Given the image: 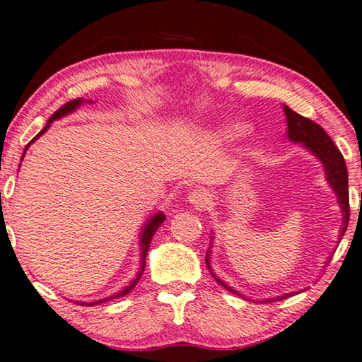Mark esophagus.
Masks as SVG:
<instances>
[{
	"label": "esophagus",
	"instance_id": "34e87169",
	"mask_svg": "<svg viewBox=\"0 0 362 362\" xmlns=\"http://www.w3.org/2000/svg\"><path fill=\"white\" fill-rule=\"evenodd\" d=\"M187 199H189V202L194 204L196 207H207L209 204H211L212 196L206 189H194L191 191L189 196H187Z\"/></svg>",
	"mask_w": 362,
	"mask_h": 362
}]
</instances>
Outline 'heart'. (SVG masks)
<instances>
[{
	"mask_svg": "<svg viewBox=\"0 0 362 362\" xmlns=\"http://www.w3.org/2000/svg\"><path fill=\"white\" fill-rule=\"evenodd\" d=\"M243 125H240V124H232V125H227V129L223 130V134L225 135H228V137H233V135H238V134H242L243 132Z\"/></svg>",
	"mask_w": 362,
	"mask_h": 362,
	"instance_id": "heart-1",
	"label": "heart"
}]
</instances>
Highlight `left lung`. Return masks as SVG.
<instances>
[{
	"label": "left lung",
	"instance_id": "1",
	"mask_svg": "<svg viewBox=\"0 0 362 362\" xmlns=\"http://www.w3.org/2000/svg\"><path fill=\"white\" fill-rule=\"evenodd\" d=\"M282 109H284L287 127H289V130H287L289 139L294 140V142H302L308 150L312 151V153H315L325 165V170H327V180L329 185H332L333 191L337 192L339 206L343 209L344 225H343L341 235H339V238H343L349 222V192H348V170H346V163H344L341 151L338 150V146L333 144V140L328 137V134L325 132L317 122H313V120L300 116V114H297L296 111H292L289 106H286V104H282ZM206 263H207V268H211V266H209V255L206 256ZM216 279L220 286H223L225 289L232 292V294L240 296L237 291L232 289V287H228L223 281H220L218 277H216ZM291 296H294V292H292V294L277 297V300H282V298H287ZM271 300H274V298H271ZM271 300H263V302H271Z\"/></svg>",
	"mask_w": 362,
	"mask_h": 362
}]
</instances>
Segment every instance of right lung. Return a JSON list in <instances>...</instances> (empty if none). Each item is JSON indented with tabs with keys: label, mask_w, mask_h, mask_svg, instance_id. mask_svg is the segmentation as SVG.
Returning a JSON list of instances; mask_svg holds the SVG:
<instances>
[{
	"label": "right lung",
	"mask_w": 362,
	"mask_h": 362,
	"mask_svg": "<svg viewBox=\"0 0 362 362\" xmlns=\"http://www.w3.org/2000/svg\"><path fill=\"white\" fill-rule=\"evenodd\" d=\"M81 104V99H73V101H70V103H66V104H64V106H62L60 109H57V111L52 114V117L49 119V124L45 125L44 129L40 130L39 132V135H42L45 132L47 129H49V125H50V122L52 120H55V119H60V117H64L65 114H68V112H71V111H75V109L80 106ZM39 135H35V137L33 139V142L35 139L39 137ZM33 142H29L28 144V146L33 144ZM28 146H25V148H28ZM24 153H25V150H24ZM24 156V155H23ZM165 222V216L163 214H156V216L150 220L148 223L145 225V228H144V233H142V238H140V242H142V268H140V271H139V274H137V277H135V279L130 282V284L125 287L124 291H120V292H117L116 296H111V297H106V298H103V300H98V302H90V303H86V305H96V303H103V302H106V300H109V298H117V297H122V296H127L130 291L134 289L135 286H137V282H139V279L140 277H142V272H144V269H145V258H146V251H148V246H150V240L153 238V235H155V232L156 230H158V227L161 223ZM81 305H85V303H81Z\"/></svg>",
	"instance_id": "add662e5"
}]
</instances>
